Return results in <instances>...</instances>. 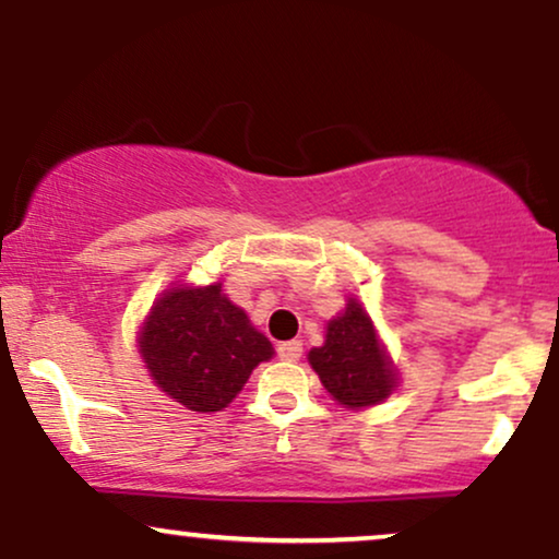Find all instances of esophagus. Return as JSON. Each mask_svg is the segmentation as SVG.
Returning <instances> with one entry per match:
<instances>
[{
    "instance_id": "34e87169",
    "label": "esophagus",
    "mask_w": 559,
    "mask_h": 559,
    "mask_svg": "<svg viewBox=\"0 0 559 559\" xmlns=\"http://www.w3.org/2000/svg\"><path fill=\"white\" fill-rule=\"evenodd\" d=\"M278 357L286 362H297L301 357V342H284L278 344Z\"/></svg>"
}]
</instances>
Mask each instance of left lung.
Instances as JSON below:
<instances>
[{
    "label": "left lung",
    "mask_w": 559,
    "mask_h": 559,
    "mask_svg": "<svg viewBox=\"0 0 559 559\" xmlns=\"http://www.w3.org/2000/svg\"><path fill=\"white\" fill-rule=\"evenodd\" d=\"M325 391L346 409L386 402L400 386V373L368 310L355 297L325 325V342L307 355Z\"/></svg>",
    "instance_id": "obj_1"
}]
</instances>
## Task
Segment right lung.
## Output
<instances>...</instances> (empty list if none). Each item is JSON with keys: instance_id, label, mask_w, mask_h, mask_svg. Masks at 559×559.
<instances>
[{"instance_id": "add662e5", "label": "right lung", "mask_w": 559, "mask_h": 559, "mask_svg": "<svg viewBox=\"0 0 559 559\" xmlns=\"http://www.w3.org/2000/svg\"><path fill=\"white\" fill-rule=\"evenodd\" d=\"M136 346L155 386L194 413L228 407L252 370L275 355L221 281L170 284L141 323Z\"/></svg>"}]
</instances>
